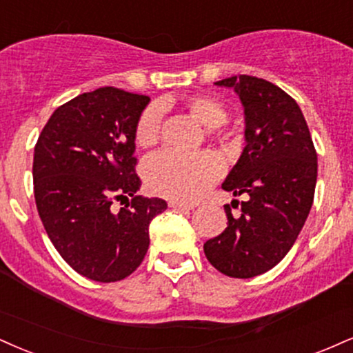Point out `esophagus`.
Returning <instances> with one entry per match:
<instances>
[{"label": "esophagus", "instance_id": "obj_1", "mask_svg": "<svg viewBox=\"0 0 353 353\" xmlns=\"http://www.w3.org/2000/svg\"><path fill=\"white\" fill-rule=\"evenodd\" d=\"M169 207H174V209H194V203L181 202V201H169Z\"/></svg>", "mask_w": 353, "mask_h": 353}]
</instances>
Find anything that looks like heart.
<instances>
[{
  "mask_svg": "<svg viewBox=\"0 0 353 353\" xmlns=\"http://www.w3.org/2000/svg\"><path fill=\"white\" fill-rule=\"evenodd\" d=\"M184 108L205 128H219L227 121V108L212 95H190ZM161 136V110L148 107L139 114L134 126V139L139 148H152ZM222 172V164L209 152L181 154L163 151L144 163L143 176L154 194L177 201H195L209 189Z\"/></svg>",
  "mask_w": 353,
  "mask_h": 353,
  "instance_id": "b5f03b06",
  "label": "heart"
}]
</instances>
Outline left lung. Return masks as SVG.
<instances>
[{
  "label": "left lung",
  "instance_id": "8db88e82",
  "mask_svg": "<svg viewBox=\"0 0 353 353\" xmlns=\"http://www.w3.org/2000/svg\"><path fill=\"white\" fill-rule=\"evenodd\" d=\"M232 87L245 107L246 146L222 184L240 203L225 205L227 227L203 243L207 260L230 278L273 268L294 245L314 202L317 152L304 114L278 85L252 75L215 82Z\"/></svg>",
  "mask_w": 353,
  "mask_h": 353
}]
</instances>
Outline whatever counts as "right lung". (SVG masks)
Wrapping results in <instances>:
<instances>
[{
	"instance_id": "1",
	"label": "right lung",
	"mask_w": 353,
	"mask_h": 353,
	"mask_svg": "<svg viewBox=\"0 0 353 353\" xmlns=\"http://www.w3.org/2000/svg\"><path fill=\"white\" fill-rule=\"evenodd\" d=\"M150 97L101 87L50 114L34 148L37 212L59 254L85 278L114 283L141 265L151 220L165 210L138 195L134 126ZM127 202L118 210L114 203Z\"/></svg>"
}]
</instances>
